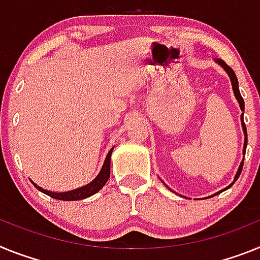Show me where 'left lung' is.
Masks as SVG:
<instances>
[{
	"instance_id": "obj_1",
	"label": "left lung",
	"mask_w": 260,
	"mask_h": 260,
	"mask_svg": "<svg viewBox=\"0 0 260 260\" xmlns=\"http://www.w3.org/2000/svg\"><path fill=\"white\" fill-rule=\"evenodd\" d=\"M214 61L217 62L218 65H220L221 68H224V71L226 72L228 76H229L230 78V82H232V87H233V92H234V96H236V99L238 101L239 103V108H241V111H245V102H243V99L242 96H241V92H239V87H238V80H237V77H236V73L233 72V69L229 67V65H226V62H224L221 58H214ZM241 121H242V129H243V135H245V143H243V154L246 153V146H247V131H246V125L245 123H243V112L242 115H241ZM242 168H243V159L241 161V164H239V168L238 170H237V174H236V177H234V180L232 182V183L229 184V186L226 187V188L224 189H221V191H218V192H216L214 195H217V193L222 192V191H225V189L230 188V187L233 186L234 182H236L237 179H238V177L241 175V171H242ZM212 195V196H214Z\"/></svg>"
}]
</instances>
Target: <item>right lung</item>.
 Here are the masks:
<instances>
[{
    "label": "right lung",
    "mask_w": 260,
    "mask_h": 260,
    "mask_svg": "<svg viewBox=\"0 0 260 260\" xmlns=\"http://www.w3.org/2000/svg\"><path fill=\"white\" fill-rule=\"evenodd\" d=\"M112 150H114V146L110 149V152L107 153V157H106L105 162H103V166L99 171V174L94 178V180H91L89 184L86 186H82L80 188L72 189V191H67V192H52V191H48V189L42 188L40 186H38L36 183H34L32 180H31V183L36 187V188L42 191L43 193H46V195L51 196L53 199H57V200H64V202H74V200H82V199H86L89 196L94 195L99 191V189L102 188L103 186L106 184V182L110 178V165H111V154Z\"/></svg>",
    "instance_id": "add662e5"
}]
</instances>
